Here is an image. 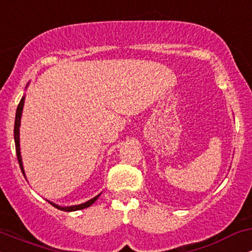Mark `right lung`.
<instances>
[{
  "instance_id": "right-lung-1",
  "label": "right lung",
  "mask_w": 252,
  "mask_h": 252,
  "mask_svg": "<svg viewBox=\"0 0 252 252\" xmlns=\"http://www.w3.org/2000/svg\"><path fill=\"white\" fill-rule=\"evenodd\" d=\"M24 103H25V97L21 98V100H20L19 105H17V109H16V116H15V124H14V140H15V149H16V156H17V161H19V164H20V168H21L22 173H24L25 175V172H24V166H22V158H21V154H20V122H21V115H22V109H24ZM100 194H98L97 196H94V199H91V200L84 202V204H80V205H76V206H68V207H62V206H58V205L53 204V202L50 201L51 205H53L54 207L58 210H62V211H66V212H71V211H78V210H83V209H86V207L91 206L92 204H94V201L97 200L98 198H99Z\"/></svg>"
}]
</instances>
